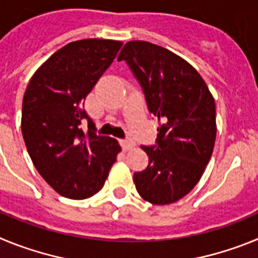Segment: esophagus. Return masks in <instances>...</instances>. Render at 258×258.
<instances>
[{
	"mask_svg": "<svg viewBox=\"0 0 258 258\" xmlns=\"http://www.w3.org/2000/svg\"><path fill=\"white\" fill-rule=\"evenodd\" d=\"M120 143H121L122 149H124L125 151H127V150H132L134 147V146H136L132 140H122Z\"/></svg>",
	"mask_w": 258,
	"mask_h": 258,
	"instance_id": "esophagus-1",
	"label": "esophagus"
}]
</instances>
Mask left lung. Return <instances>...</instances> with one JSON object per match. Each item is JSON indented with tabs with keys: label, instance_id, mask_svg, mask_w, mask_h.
<instances>
[{
	"label": "left lung",
	"instance_id": "1",
	"mask_svg": "<svg viewBox=\"0 0 258 258\" xmlns=\"http://www.w3.org/2000/svg\"><path fill=\"white\" fill-rule=\"evenodd\" d=\"M117 60L126 61L160 122L156 145L142 146L149 165L134 173L137 191L151 204H172L195 187L211 159L217 132L214 99L198 71L165 47L131 41Z\"/></svg>",
	"mask_w": 258,
	"mask_h": 258
}]
</instances>
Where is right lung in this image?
Here are the masks:
<instances>
[{"label":"right lung","instance_id":"1","mask_svg":"<svg viewBox=\"0 0 258 258\" xmlns=\"http://www.w3.org/2000/svg\"><path fill=\"white\" fill-rule=\"evenodd\" d=\"M121 45L99 38L66 45L36 71L23 97L27 151L41 177L68 199H86L101 190L121 150L116 140L95 133L84 108ZM85 119L88 131L82 129Z\"/></svg>","mask_w":258,"mask_h":258}]
</instances>
